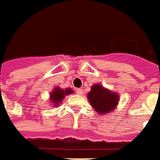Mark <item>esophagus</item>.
Masks as SVG:
<instances>
[{"label": "esophagus", "mask_w": 160, "mask_h": 160, "mask_svg": "<svg viewBox=\"0 0 160 160\" xmlns=\"http://www.w3.org/2000/svg\"><path fill=\"white\" fill-rule=\"evenodd\" d=\"M76 92H77V93H78V95H82V94L83 93V90L82 89V88H78Z\"/></svg>", "instance_id": "1"}]
</instances>
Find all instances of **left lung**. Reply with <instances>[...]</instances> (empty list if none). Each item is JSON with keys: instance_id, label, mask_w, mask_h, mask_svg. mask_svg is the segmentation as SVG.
<instances>
[{"instance_id": "left-lung-1", "label": "left lung", "mask_w": 160, "mask_h": 160, "mask_svg": "<svg viewBox=\"0 0 160 160\" xmlns=\"http://www.w3.org/2000/svg\"><path fill=\"white\" fill-rule=\"evenodd\" d=\"M119 94L115 93L101 84H93L88 93V100L90 105L98 115L103 116L113 112L119 104Z\"/></svg>"}]
</instances>
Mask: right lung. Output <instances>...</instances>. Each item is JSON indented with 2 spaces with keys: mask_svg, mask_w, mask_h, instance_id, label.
<instances>
[{
  "mask_svg": "<svg viewBox=\"0 0 160 160\" xmlns=\"http://www.w3.org/2000/svg\"><path fill=\"white\" fill-rule=\"evenodd\" d=\"M73 89L71 88H61L60 87L54 88V89L50 93V105H53V107L59 106L60 103L63 100V98L66 96L73 93Z\"/></svg>",
  "mask_w": 160,
  "mask_h": 160,
  "instance_id": "1",
  "label": "right lung"
}]
</instances>
